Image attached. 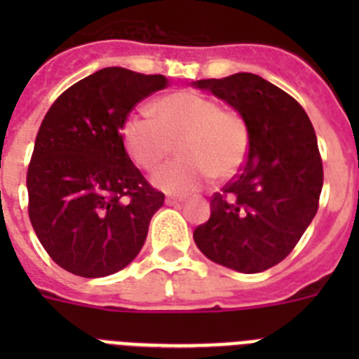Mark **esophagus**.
Instances as JSON below:
<instances>
[{
    "label": "esophagus",
    "mask_w": 359,
    "mask_h": 359,
    "mask_svg": "<svg viewBox=\"0 0 359 359\" xmlns=\"http://www.w3.org/2000/svg\"><path fill=\"white\" fill-rule=\"evenodd\" d=\"M185 201V198H167L165 199V203H167V205H180V203H183Z\"/></svg>",
    "instance_id": "1"
}]
</instances>
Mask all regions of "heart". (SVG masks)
<instances>
[{"label":"heart","instance_id":"1","mask_svg":"<svg viewBox=\"0 0 359 359\" xmlns=\"http://www.w3.org/2000/svg\"><path fill=\"white\" fill-rule=\"evenodd\" d=\"M152 115H129L122 123V142L140 169L154 170L174 145L183 158L163 165L152 183L167 194H190L212 176H237L250 154V129L239 111L221 107L210 95L180 90L152 106Z\"/></svg>","mask_w":359,"mask_h":359}]
</instances>
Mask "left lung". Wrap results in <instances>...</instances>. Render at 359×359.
<instances>
[{
  "mask_svg": "<svg viewBox=\"0 0 359 359\" xmlns=\"http://www.w3.org/2000/svg\"><path fill=\"white\" fill-rule=\"evenodd\" d=\"M244 116L248 160L210 199L194 241L210 261L259 273L284 261L318 210L323 185L315 129L291 95L255 73L196 81Z\"/></svg>",
  "mask_w": 359,
  "mask_h": 359,
  "instance_id": "left-lung-1",
  "label": "left lung"
}]
</instances>
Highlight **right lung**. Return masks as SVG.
I'll list each match as a JSON object with an SVG mask.
<instances>
[{
	"mask_svg": "<svg viewBox=\"0 0 359 359\" xmlns=\"http://www.w3.org/2000/svg\"><path fill=\"white\" fill-rule=\"evenodd\" d=\"M167 86L163 75L104 68L69 86L44 115L27 172L28 215L69 273L107 277L140 253L165 196L129 158L122 123Z\"/></svg>",
	"mask_w": 359,
	"mask_h": 359,
	"instance_id": "1",
	"label": "right lung"
}]
</instances>
